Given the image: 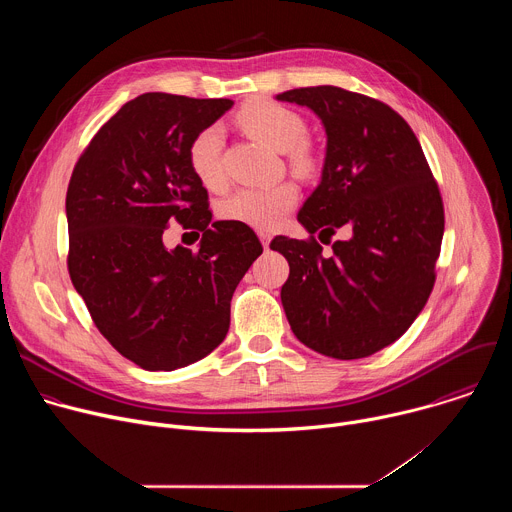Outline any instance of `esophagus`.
I'll list each match as a JSON object with an SVG mask.
<instances>
[{"mask_svg": "<svg viewBox=\"0 0 512 512\" xmlns=\"http://www.w3.org/2000/svg\"><path fill=\"white\" fill-rule=\"evenodd\" d=\"M257 235H259L263 247L267 249V247H269V241H271V233H269V231H257Z\"/></svg>", "mask_w": 512, "mask_h": 512, "instance_id": "esophagus-1", "label": "esophagus"}]
</instances>
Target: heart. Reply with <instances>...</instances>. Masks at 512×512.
I'll return each instance as SVG.
<instances>
[{"mask_svg": "<svg viewBox=\"0 0 512 512\" xmlns=\"http://www.w3.org/2000/svg\"><path fill=\"white\" fill-rule=\"evenodd\" d=\"M237 123L251 137L279 150L287 166L298 176H314L320 168L316 145L306 137V119L281 103L257 99L237 113ZM188 164L206 188H223L227 170L223 164V133L216 125L198 131L188 145ZM300 190L294 182L283 180L273 186H245L221 202V216L261 231H271L296 208Z\"/></svg>", "mask_w": 512, "mask_h": 512, "instance_id": "obj_1", "label": "heart"}]
</instances>
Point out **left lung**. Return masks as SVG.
Masks as SVG:
<instances>
[{
	"label": "left lung",
	"instance_id": "obj_1",
	"mask_svg": "<svg viewBox=\"0 0 512 512\" xmlns=\"http://www.w3.org/2000/svg\"><path fill=\"white\" fill-rule=\"evenodd\" d=\"M277 99L310 107L328 135L322 182L298 214L310 237L269 245L289 263L287 322L320 354L371 356L407 332L431 294L444 237L440 188L413 129L383 101L330 85ZM342 226L351 237L322 254L313 235Z\"/></svg>",
	"mask_w": 512,
	"mask_h": 512
}]
</instances>
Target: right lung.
Segmentation results:
<instances>
[{
	"instance_id": "1",
	"label": "right lung",
	"mask_w": 512,
	"mask_h": 512,
	"mask_svg": "<svg viewBox=\"0 0 512 512\" xmlns=\"http://www.w3.org/2000/svg\"><path fill=\"white\" fill-rule=\"evenodd\" d=\"M231 99L143 93L91 139L66 190L68 273L109 344L145 371H176L210 354L231 324L239 281L263 253L251 227L212 221L188 164L192 137ZM203 233L168 252L170 222Z\"/></svg>"
}]
</instances>
